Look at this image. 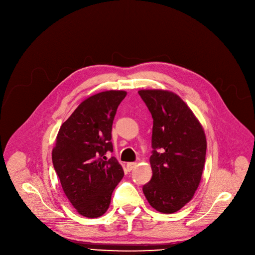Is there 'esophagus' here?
<instances>
[{
    "instance_id": "esophagus-1",
    "label": "esophagus",
    "mask_w": 255,
    "mask_h": 255,
    "mask_svg": "<svg viewBox=\"0 0 255 255\" xmlns=\"http://www.w3.org/2000/svg\"><path fill=\"white\" fill-rule=\"evenodd\" d=\"M135 166H136V162H129V163L126 164V167H127L128 171H131Z\"/></svg>"
}]
</instances>
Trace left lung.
<instances>
[{
	"label": "left lung",
	"mask_w": 255,
	"mask_h": 255,
	"mask_svg": "<svg viewBox=\"0 0 255 255\" xmlns=\"http://www.w3.org/2000/svg\"><path fill=\"white\" fill-rule=\"evenodd\" d=\"M138 94L153 118V176L142 191L158 212L175 213L190 202L202 180L205 131L177 94L164 90H140Z\"/></svg>",
	"instance_id": "obj_1"
}]
</instances>
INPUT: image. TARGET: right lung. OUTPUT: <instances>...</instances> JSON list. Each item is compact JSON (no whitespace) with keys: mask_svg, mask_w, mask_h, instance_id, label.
<instances>
[{"mask_svg":"<svg viewBox=\"0 0 255 255\" xmlns=\"http://www.w3.org/2000/svg\"><path fill=\"white\" fill-rule=\"evenodd\" d=\"M125 91H105L80 103L62 124L52 149V164L67 198L85 217L102 216L124 170L113 152L112 128Z\"/></svg>","mask_w":255,"mask_h":255,"instance_id":"1","label":"right lung"}]
</instances>
